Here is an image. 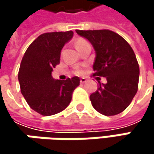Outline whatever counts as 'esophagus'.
<instances>
[{
  "mask_svg": "<svg viewBox=\"0 0 154 154\" xmlns=\"http://www.w3.org/2000/svg\"><path fill=\"white\" fill-rule=\"evenodd\" d=\"M85 82H86V79H85V78H81V79H80V83H81V84H85Z\"/></svg>",
  "mask_w": 154,
  "mask_h": 154,
  "instance_id": "34e87169",
  "label": "esophagus"
}]
</instances>
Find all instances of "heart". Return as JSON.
Listing matches in <instances>:
<instances>
[{
    "label": "heart",
    "mask_w": 154,
    "mask_h": 154,
    "mask_svg": "<svg viewBox=\"0 0 154 154\" xmlns=\"http://www.w3.org/2000/svg\"><path fill=\"white\" fill-rule=\"evenodd\" d=\"M85 42H86V41H85L84 39H77V42H76V47H77L79 45H81V44H83V43H85ZM76 73L79 75V74L82 73V71H81V70H77Z\"/></svg>",
    "instance_id": "obj_1"
}]
</instances>
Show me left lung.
I'll return each instance as SVG.
<instances>
[{
    "mask_svg": "<svg viewBox=\"0 0 154 154\" xmlns=\"http://www.w3.org/2000/svg\"><path fill=\"white\" fill-rule=\"evenodd\" d=\"M87 39L95 51L94 75L106 77V84H99L90 95L93 107L105 116L125 110L138 89L139 66L128 43L110 30H76Z\"/></svg>",
    "mask_w": 154,
    "mask_h": 154,
    "instance_id": "1",
    "label": "left lung"
}]
</instances>
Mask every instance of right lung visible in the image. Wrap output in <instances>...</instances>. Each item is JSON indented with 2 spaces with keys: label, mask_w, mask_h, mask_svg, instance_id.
I'll return each mask as SVG.
<instances>
[{
  "label": "right lung",
  "mask_w": 154,
  "mask_h": 154,
  "mask_svg": "<svg viewBox=\"0 0 154 154\" xmlns=\"http://www.w3.org/2000/svg\"><path fill=\"white\" fill-rule=\"evenodd\" d=\"M72 31L45 33L26 51L20 63L18 81L21 94L32 109L44 116L57 114L69 106L78 77L56 80L52 69L60 63V51L73 37Z\"/></svg>",
  "instance_id": "right-lung-1"
}]
</instances>
